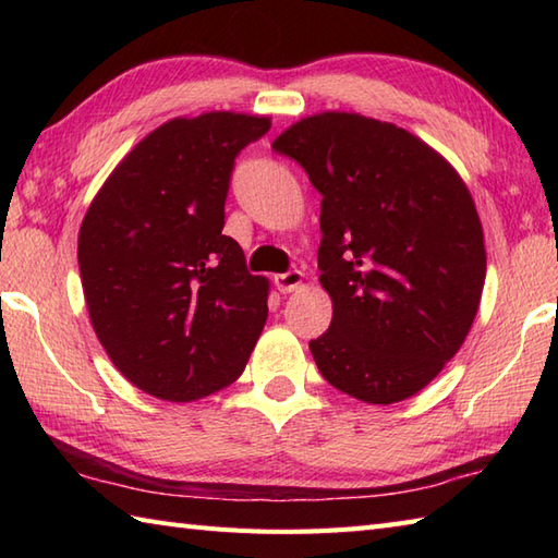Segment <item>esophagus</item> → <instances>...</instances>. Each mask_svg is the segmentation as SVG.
I'll use <instances>...</instances> for the list:
<instances>
[{
	"label": "esophagus",
	"instance_id": "esophagus-1",
	"mask_svg": "<svg viewBox=\"0 0 558 558\" xmlns=\"http://www.w3.org/2000/svg\"><path fill=\"white\" fill-rule=\"evenodd\" d=\"M302 272L300 270H288V272H280V276H276L272 278V282H276V288H278V292H282V294H288V292H292V290H298L300 286H302Z\"/></svg>",
	"mask_w": 558,
	"mask_h": 558
}]
</instances>
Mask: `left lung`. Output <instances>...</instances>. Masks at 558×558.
<instances>
[{
  "instance_id": "8db88e82",
  "label": "left lung",
  "mask_w": 558,
  "mask_h": 558,
  "mask_svg": "<svg viewBox=\"0 0 558 558\" xmlns=\"http://www.w3.org/2000/svg\"><path fill=\"white\" fill-rule=\"evenodd\" d=\"M272 148L322 194V286L333 302L310 342L330 386L390 405L436 378L465 342L487 276L465 182L396 124L354 112L306 117Z\"/></svg>"
}]
</instances>
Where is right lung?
Returning <instances> with one entry per match:
<instances>
[{
    "mask_svg": "<svg viewBox=\"0 0 558 558\" xmlns=\"http://www.w3.org/2000/svg\"><path fill=\"white\" fill-rule=\"evenodd\" d=\"M268 117L206 112L150 132L81 222L93 330L136 388L170 402L240 378L268 316V280L222 234L234 158Z\"/></svg>",
    "mask_w": 558,
    "mask_h": 558,
    "instance_id": "obj_1",
    "label": "right lung"
}]
</instances>
